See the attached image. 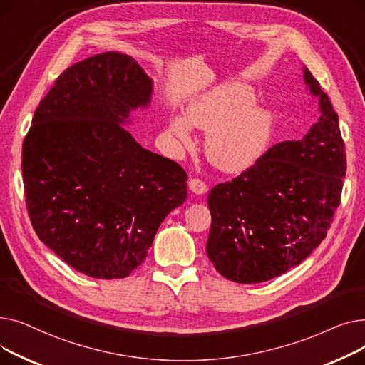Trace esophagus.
<instances>
[{"label":"esophagus","mask_w":365,"mask_h":365,"mask_svg":"<svg viewBox=\"0 0 365 365\" xmlns=\"http://www.w3.org/2000/svg\"><path fill=\"white\" fill-rule=\"evenodd\" d=\"M187 186H189V189H190V192H194L195 195H204V194L207 192V190H208L207 185L202 183V182L198 180V179H190V180L187 182Z\"/></svg>","instance_id":"34e87169"}]
</instances>
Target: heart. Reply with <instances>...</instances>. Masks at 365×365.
<instances>
[{
	"label": "heart",
	"mask_w": 365,
	"mask_h": 365,
	"mask_svg": "<svg viewBox=\"0 0 365 365\" xmlns=\"http://www.w3.org/2000/svg\"><path fill=\"white\" fill-rule=\"evenodd\" d=\"M257 94L244 83H225L189 102L185 118L175 115L168 133L182 145H190V127L205 130V153L225 173H241L255 165L269 149L277 123L272 110L256 106Z\"/></svg>",
	"instance_id": "b5f03b06"
}]
</instances>
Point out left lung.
<instances>
[{
  "label": "left lung",
  "mask_w": 365,
  "mask_h": 365,
  "mask_svg": "<svg viewBox=\"0 0 365 365\" xmlns=\"http://www.w3.org/2000/svg\"><path fill=\"white\" fill-rule=\"evenodd\" d=\"M302 71L318 121L208 194L207 256L234 282H264L302 263L327 235L340 202L346 153L339 117L308 68Z\"/></svg>",
  "instance_id": "1"
}]
</instances>
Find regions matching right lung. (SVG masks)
Returning a JSON list of instances; mask_svg holds the SVG:
<instances>
[{
    "label": "right lung",
    "mask_w": 365,
    "mask_h": 365,
    "mask_svg": "<svg viewBox=\"0 0 365 365\" xmlns=\"http://www.w3.org/2000/svg\"><path fill=\"white\" fill-rule=\"evenodd\" d=\"M152 91V78L131 56L96 54L56 80L24 142L35 232L87 277H128L163 220L186 200L185 170L124 128L131 112L150 106Z\"/></svg>",
    "instance_id": "right-lung-1"
}]
</instances>
